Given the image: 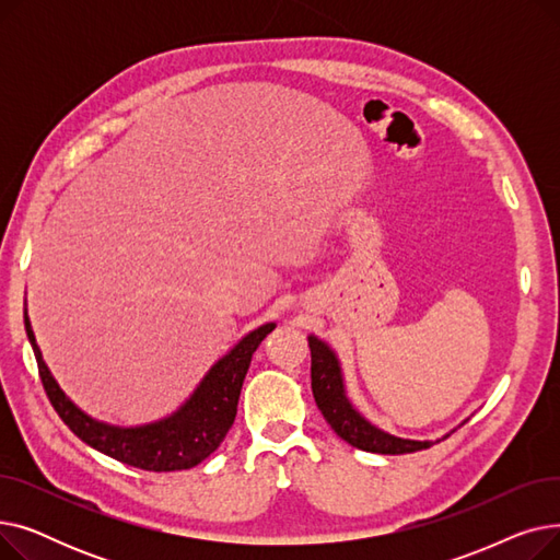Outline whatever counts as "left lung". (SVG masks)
Masks as SVG:
<instances>
[{
    "mask_svg": "<svg viewBox=\"0 0 560 560\" xmlns=\"http://www.w3.org/2000/svg\"><path fill=\"white\" fill-rule=\"evenodd\" d=\"M308 347H311V388H313L315 404L345 443L363 452H374V454H410V452L431 447L429 440L420 443V440L395 438L386 431L372 427L365 418H361L357 413V408L351 406L349 399L345 397L340 365L334 351L315 336L308 338Z\"/></svg>",
    "mask_w": 560,
    "mask_h": 560,
    "instance_id": "obj_1",
    "label": "left lung"
}]
</instances>
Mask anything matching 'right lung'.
<instances>
[{
	"instance_id": "right-lung-1",
	"label": "right lung",
	"mask_w": 560,
	"mask_h": 560,
	"mask_svg": "<svg viewBox=\"0 0 560 560\" xmlns=\"http://www.w3.org/2000/svg\"><path fill=\"white\" fill-rule=\"evenodd\" d=\"M24 327L34 347L43 388L58 418L70 427L74 435H79L85 445L131 467L147 469V472H176V469H190L199 465L220 447L235 420L241 388L254 351L277 325H272V322L262 325L235 345L231 354H226L206 374L201 386L179 413H174L163 422L136 429L108 427L81 413L66 397V393L56 386V381L43 363L40 349L26 317Z\"/></svg>"
}]
</instances>
